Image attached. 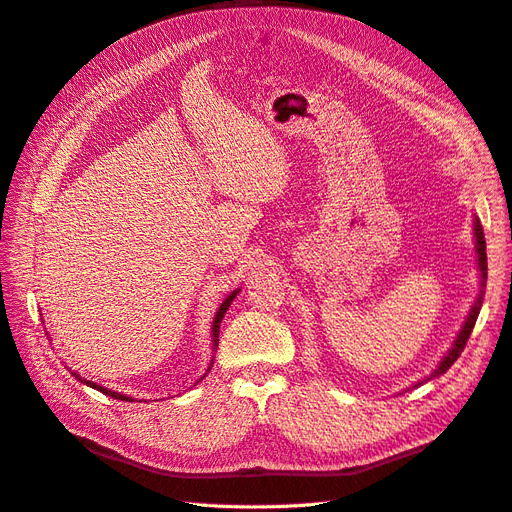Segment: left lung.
I'll use <instances>...</instances> for the list:
<instances>
[{"label":"left lung","mask_w":512,"mask_h":512,"mask_svg":"<svg viewBox=\"0 0 512 512\" xmlns=\"http://www.w3.org/2000/svg\"><path fill=\"white\" fill-rule=\"evenodd\" d=\"M474 237H476V252H478V269H480V294H478V299H476V303H474V307H472V312H470V316H468V320H466V324H463V329H461V333L457 335V339H455V344H453V348H451V352H448L446 356H444V361L438 365V369L433 371V378L436 376H440V374H444V371L451 367L459 356H461V352H463V348H466V344H468V339H470V335H472V329H474V324H476V318H478V312H480V305H483V297H485V282H487V252H485V235H483V226H480V222L476 220L474 222Z\"/></svg>","instance_id":"8db88e82"}]
</instances>
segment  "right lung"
Instances as JSON below:
<instances>
[{"mask_svg":"<svg viewBox=\"0 0 512 512\" xmlns=\"http://www.w3.org/2000/svg\"><path fill=\"white\" fill-rule=\"evenodd\" d=\"M235 294L237 292H232L230 297L220 305V309H218V314H215V320H213V344H218V335H220V322H222V318H224V314H226V309L230 307V303H232V299H235ZM76 376V374H74ZM85 384H89L91 389H98L100 393H104V395H108V397H115V399H126V401H132V399H128L126 395H121V393H115V391H111V389H104V386H98V384H94V382H85Z\"/></svg>","mask_w":512,"mask_h":512,"instance_id":"1","label":"right lung"}]
</instances>
